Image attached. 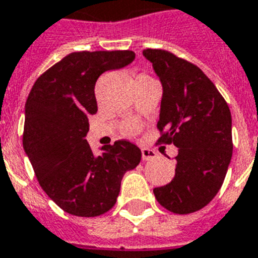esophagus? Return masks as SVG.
<instances>
[{
  "instance_id": "esophagus-1",
  "label": "esophagus",
  "mask_w": 258,
  "mask_h": 258,
  "mask_svg": "<svg viewBox=\"0 0 258 258\" xmlns=\"http://www.w3.org/2000/svg\"><path fill=\"white\" fill-rule=\"evenodd\" d=\"M141 155H143V160H152V159H155L157 156L156 152L152 151L149 148H143L141 149Z\"/></svg>"
}]
</instances>
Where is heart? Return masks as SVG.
I'll return each mask as SVG.
<instances>
[{"label":"heart","mask_w":258,"mask_h":258,"mask_svg":"<svg viewBox=\"0 0 258 258\" xmlns=\"http://www.w3.org/2000/svg\"><path fill=\"white\" fill-rule=\"evenodd\" d=\"M123 131H125V133H127V135H133V133L137 131V125H136V123H127Z\"/></svg>","instance_id":"1"}]
</instances>
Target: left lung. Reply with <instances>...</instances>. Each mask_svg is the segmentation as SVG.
<instances>
[{"mask_svg": "<svg viewBox=\"0 0 258 258\" xmlns=\"http://www.w3.org/2000/svg\"><path fill=\"white\" fill-rule=\"evenodd\" d=\"M143 55L163 86L159 143L177 149L175 176L153 188L157 202L175 214L209 205L221 188L233 153L231 114L226 101L199 67L164 49Z\"/></svg>", "mask_w": 258, "mask_h": 258, "instance_id": "8db88e82", "label": "left lung"}]
</instances>
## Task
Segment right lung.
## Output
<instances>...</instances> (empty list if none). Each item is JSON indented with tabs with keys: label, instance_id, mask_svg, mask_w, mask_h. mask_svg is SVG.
I'll return each instance as SVG.
<instances>
[{
	"label": "right lung",
	"instance_id": "add662e5",
	"mask_svg": "<svg viewBox=\"0 0 258 258\" xmlns=\"http://www.w3.org/2000/svg\"><path fill=\"white\" fill-rule=\"evenodd\" d=\"M133 51L73 52L35 82L25 103L23 145L39 184L60 209L98 217L115 205L123 175L141 151L119 140L95 156L86 135L97 113L95 82L135 60Z\"/></svg>",
	"mask_w": 258,
	"mask_h": 258
}]
</instances>
